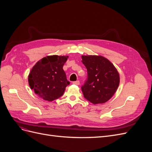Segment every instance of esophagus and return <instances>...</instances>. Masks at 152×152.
I'll use <instances>...</instances> for the list:
<instances>
[{
    "instance_id": "obj_1",
    "label": "esophagus",
    "mask_w": 152,
    "mask_h": 152,
    "mask_svg": "<svg viewBox=\"0 0 152 152\" xmlns=\"http://www.w3.org/2000/svg\"><path fill=\"white\" fill-rule=\"evenodd\" d=\"M73 84H75V85H79L80 84V82L79 80L74 81V82H73Z\"/></svg>"
}]
</instances>
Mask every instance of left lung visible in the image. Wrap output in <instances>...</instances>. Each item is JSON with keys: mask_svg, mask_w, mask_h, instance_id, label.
I'll use <instances>...</instances> for the list:
<instances>
[{"mask_svg": "<svg viewBox=\"0 0 152 152\" xmlns=\"http://www.w3.org/2000/svg\"><path fill=\"white\" fill-rule=\"evenodd\" d=\"M87 77L82 86L84 97L94 104L104 103L115 93L120 82L119 74L108 59L101 56H82Z\"/></svg>", "mask_w": 152, "mask_h": 152, "instance_id": "obj_1", "label": "left lung"}]
</instances>
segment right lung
Returning <instances> with one entry per match:
<instances>
[{"label":"right lung","instance_id":"add662e5","mask_svg":"<svg viewBox=\"0 0 152 152\" xmlns=\"http://www.w3.org/2000/svg\"><path fill=\"white\" fill-rule=\"evenodd\" d=\"M68 56L57 55L43 58L32 68L28 76L31 89L45 100L51 102L63 96L70 84L63 66Z\"/></svg>","mask_w":152,"mask_h":152}]
</instances>
